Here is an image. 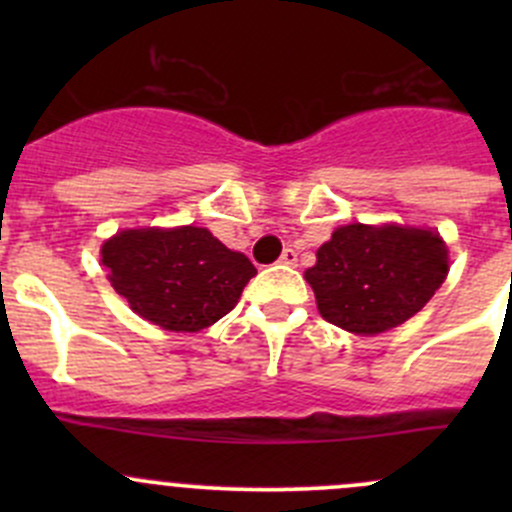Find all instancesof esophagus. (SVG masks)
Returning a JSON list of instances; mask_svg holds the SVG:
<instances>
[{"label": "esophagus", "instance_id": "obj_1", "mask_svg": "<svg viewBox=\"0 0 512 512\" xmlns=\"http://www.w3.org/2000/svg\"><path fill=\"white\" fill-rule=\"evenodd\" d=\"M280 262H282V265H289V267H294V265H297V252H294L292 247H287V250L282 252Z\"/></svg>", "mask_w": 512, "mask_h": 512}]
</instances>
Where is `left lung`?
<instances>
[{
  "label": "left lung",
  "mask_w": 512,
  "mask_h": 512,
  "mask_svg": "<svg viewBox=\"0 0 512 512\" xmlns=\"http://www.w3.org/2000/svg\"><path fill=\"white\" fill-rule=\"evenodd\" d=\"M448 275L441 235L409 225H344L304 272L327 322L379 334L411 319Z\"/></svg>",
  "instance_id": "left-lung-1"
}]
</instances>
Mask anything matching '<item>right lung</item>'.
<instances>
[{"mask_svg":"<svg viewBox=\"0 0 512 512\" xmlns=\"http://www.w3.org/2000/svg\"><path fill=\"white\" fill-rule=\"evenodd\" d=\"M101 262L136 314L168 332H200L225 317L257 275L208 227H138L108 237Z\"/></svg>","mask_w":512,"mask_h":512,"instance_id":"right-lung-1","label":"right lung"}]
</instances>
